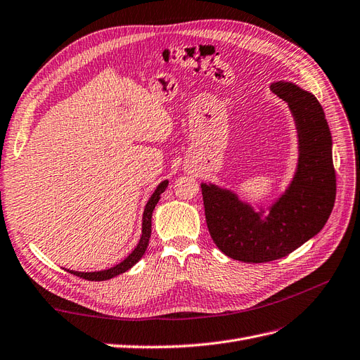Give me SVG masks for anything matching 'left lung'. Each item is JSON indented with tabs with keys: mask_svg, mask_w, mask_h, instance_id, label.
Returning a JSON list of instances; mask_svg holds the SVG:
<instances>
[{
	"mask_svg": "<svg viewBox=\"0 0 360 360\" xmlns=\"http://www.w3.org/2000/svg\"><path fill=\"white\" fill-rule=\"evenodd\" d=\"M270 90L288 103L299 138L297 168L285 192L267 209H254L233 191L201 184L214 245L243 263L279 259L308 242L328 222L336 197L332 135L317 97L287 81Z\"/></svg>",
	"mask_w": 360,
	"mask_h": 360,
	"instance_id": "obj_1",
	"label": "left lung"
}]
</instances>
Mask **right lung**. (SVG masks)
<instances>
[{
	"label": "right lung",
	"mask_w": 360,
	"mask_h": 360,
	"mask_svg": "<svg viewBox=\"0 0 360 360\" xmlns=\"http://www.w3.org/2000/svg\"><path fill=\"white\" fill-rule=\"evenodd\" d=\"M167 186H168V180H163L156 188L153 195L150 197L148 202L146 204V209H144V213H143V234H141V238H139L136 248L122 261V263H118L111 269L101 270V271H75V270H68V271H70V274L79 276L82 279L106 281V279H111L117 275H122V274H124V271H127L130 267H134L141 259V257L146 254V249L148 246V240H150V236H151V214H153L155 207L160 200V195L165 192Z\"/></svg>",
	"instance_id": "1"
}]
</instances>
